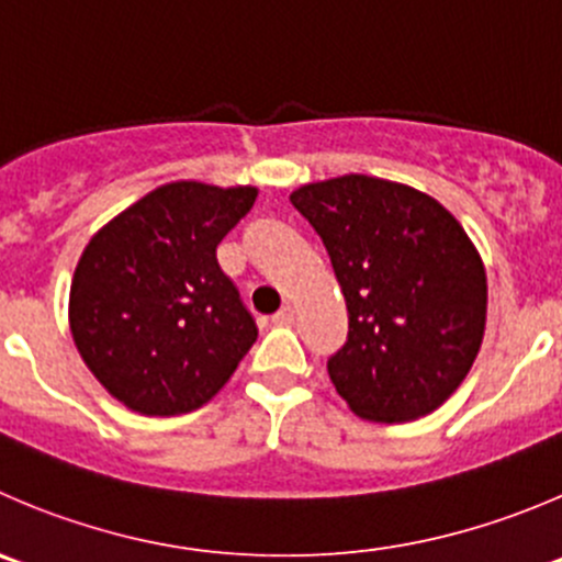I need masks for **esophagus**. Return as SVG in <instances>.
I'll use <instances>...</instances> for the list:
<instances>
[{
  "label": "esophagus",
  "instance_id": "1",
  "mask_svg": "<svg viewBox=\"0 0 562 562\" xmlns=\"http://www.w3.org/2000/svg\"><path fill=\"white\" fill-rule=\"evenodd\" d=\"M271 321H274L277 326H291L293 324V307H291V304H288V307H282L280 313L271 315Z\"/></svg>",
  "mask_w": 562,
  "mask_h": 562
}]
</instances>
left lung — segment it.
Listing matches in <instances>:
<instances>
[{
  "label": "left lung",
  "instance_id": "left-lung-1",
  "mask_svg": "<svg viewBox=\"0 0 562 562\" xmlns=\"http://www.w3.org/2000/svg\"><path fill=\"white\" fill-rule=\"evenodd\" d=\"M291 203L346 296L348 337L326 362L342 401L375 423L442 406L486 329V269L464 227L428 194L370 176L307 183Z\"/></svg>",
  "mask_w": 562,
  "mask_h": 562
}]
</instances>
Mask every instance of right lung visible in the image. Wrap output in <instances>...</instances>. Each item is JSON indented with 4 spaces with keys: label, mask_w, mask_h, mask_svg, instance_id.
I'll list each match as a JSON object with an SVG mask.
<instances>
[{
    "label": "right lung",
    "mask_w": 562,
    "mask_h": 562,
    "mask_svg": "<svg viewBox=\"0 0 562 562\" xmlns=\"http://www.w3.org/2000/svg\"><path fill=\"white\" fill-rule=\"evenodd\" d=\"M258 189L178 181L90 238L70 282V335L98 381L139 414L209 403L252 348L258 324L216 247Z\"/></svg>",
    "instance_id": "1"
}]
</instances>
